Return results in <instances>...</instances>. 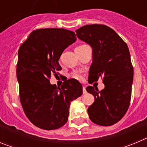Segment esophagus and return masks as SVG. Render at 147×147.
Returning <instances> with one entry per match:
<instances>
[{
	"label": "esophagus",
	"instance_id": "esophagus-1",
	"mask_svg": "<svg viewBox=\"0 0 147 147\" xmlns=\"http://www.w3.org/2000/svg\"><path fill=\"white\" fill-rule=\"evenodd\" d=\"M82 91H83V94H85V93H87L86 89H85V87L83 86V88H82Z\"/></svg>",
	"mask_w": 147,
	"mask_h": 147
}]
</instances>
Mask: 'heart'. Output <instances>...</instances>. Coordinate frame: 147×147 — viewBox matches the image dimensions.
I'll list each match as a JSON object with an SVG mask.
<instances>
[{"instance_id": "1", "label": "heart", "mask_w": 147, "mask_h": 147, "mask_svg": "<svg viewBox=\"0 0 147 147\" xmlns=\"http://www.w3.org/2000/svg\"><path fill=\"white\" fill-rule=\"evenodd\" d=\"M80 46H82V45H80ZM73 76H74L75 79H78V80L81 79V76H80V74H77V73H74V74H73Z\"/></svg>"}]
</instances>
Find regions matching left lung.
<instances>
[{"instance_id":"1","label":"left lung","mask_w":147,"mask_h":147,"mask_svg":"<svg viewBox=\"0 0 147 147\" xmlns=\"http://www.w3.org/2000/svg\"><path fill=\"white\" fill-rule=\"evenodd\" d=\"M76 36L92 48L88 82L103 79L105 88L88 86L95 101L88 109L90 119L101 126H111L125 115L130 102L133 67L129 49L110 27L86 25L76 30Z\"/></svg>"}]
</instances>
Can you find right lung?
<instances>
[{
  "mask_svg": "<svg viewBox=\"0 0 147 147\" xmlns=\"http://www.w3.org/2000/svg\"><path fill=\"white\" fill-rule=\"evenodd\" d=\"M76 40L74 32L64 28L34 30L18 51L16 74L20 98L29 121L40 129L62 127L69 115L71 102L82 94V86L68 80L60 88L51 85V75L62 70V52Z\"/></svg>",
  "mask_w": 147,
  "mask_h": 147,
  "instance_id": "add662e5",
  "label": "right lung"
}]
</instances>
